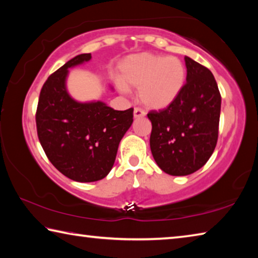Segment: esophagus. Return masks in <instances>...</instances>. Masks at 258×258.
Instances as JSON below:
<instances>
[{"instance_id":"esophagus-1","label":"esophagus","mask_w":258,"mask_h":258,"mask_svg":"<svg viewBox=\"0 0 258 258\" xmlns=\"http://www.w3.org/2000/svg\"><path fill=\"white\" fill-rule=\"evenodd\" d=\"M134 117L135 118H141V117H143L146 115V112L142 110V109H140V108H134Z\"/></svg>"}]
</instances>
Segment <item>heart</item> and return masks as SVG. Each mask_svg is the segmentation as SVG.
I'll return each mask as SVG.
<instances>
[{"label": "heart", "instance_id": "1", "mask_svg": "<svg viewBox=\"0 0 258 258\" xmlns=\"http://www.w3.org/2000/svg\"><path fill=\"white\" fill-rule=\"evenodd\" d=\"M120 91L132 86L139 89V99L146 107L164 109L182 93L186 69L181 59L150 52L132 54L120 63Z\"/></svg>", "mask_w": 258, "mask_h": 258}]
</instances>
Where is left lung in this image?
<instances>
[{
	"label": "left lung",
	"instance_id": "1",
	"mask_svg": "<svg viewBox=\"0 0 258 258\" xmlns=\"http://www.w3.org/2000/svg\"><path fill=\"white\" fill-rule=\"evenodd\" d=\"M186 83L171 106L148 113L150 149L161 171L184 176L211 158L218 138L221 94L212 72L184 56Z\"/></svg>",
	"mask_w": 258,
	"mask_h": 258
}]
</instances>
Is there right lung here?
Returning <instances> with one entry per match:
<instances>
[{
    "label": "right lung",
    "mask_w": 258,
    "mask_h": 258,
    "mask_svg": "<svg viewBox=\"0 0 258 258\" xmlns=\"http://www.w3.org/2000/svg\"><path fill=\"white\" fill-rule=\"evenodd\" d=\"M91 58V53L76 55L50 75L36 110L37 135L45 155L60 173L77 182L108 175L120 140L133 123V108L113 110L102 101L78 102L69 95L68 69Z\"/></svg>",
    "instance_id": "add662e5"
}]
</instances>
